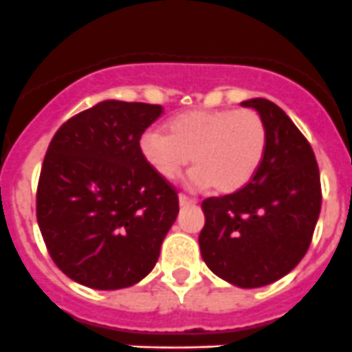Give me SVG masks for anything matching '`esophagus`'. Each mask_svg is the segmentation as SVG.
<instances>
[{"label": "esophagus", "mask_w": 352, "mask_h": 352, "mask_svg": "<svg viewBox=\"0 0 352 352\" xmlns=\"http://www.w3.org/2000/svg\"><path fill=\"white\" fill-rule=\"evenodd\" d=\"M197 201L192 199V197L186 196V194H180L179 196V204L180 206H189V204H196Z\"/></svg>", "instance_id": "1"}]
</instances>
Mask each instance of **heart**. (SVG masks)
Listing matches in <instances>:
<instances>
[{"label":"heart","mask_w":352,"mask_h":352,"mask_svg":"<svg viewBox=\"0 0 352 352\" xmlns=\"http://www.w3.org/2000/svg\"><path fill=\"white\" fill-rule=\"evenodd\" d=\"M268 132L254 110H190L168 122V132L148 131L141 153L162 179L180 175L192 156L189 184L235 192L252 180L267 153Z\"/></svg>","instance_id":"obj_1"}]
</instances>
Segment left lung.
I'll return each mask as SVG.
<instances>
[{"label":"left lung","mask_w":352,"mask_h":352,"mask_svg":"<svg viewBox=\"0 0 352 352\" xmlns=\"http://www.w3.org/2000/svg\"><path fill=\"white\" fill-rule=\"evenodd\" d=\"M267 125L268 144L258 173L234 194L208 197L201 208V256L232 285H268L298 267L311 244L322 208L315 153L282 108L263 98L242 101Z\"/></svg>","instance_id":"8db88e82"}]
</instances>
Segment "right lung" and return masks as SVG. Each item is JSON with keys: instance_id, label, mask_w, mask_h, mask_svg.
Returning <instances> with one entry per match:
<instances>
[{"instance_id": "obj_1", "label": "right lung", "mask_w": 352, "mask_h": 352, "mask_svg": "<svg viewBox=\"0 0 352 352\" xmlns=\"http://www.w3.org/2000/svg\"><path fill=\"white\" fill-rule=\"evenodd\" d=\"M160 104L107 100L65 122L51 139L36 214L51 259L100 291L131 287L158 261L179 214L175 187L141 153Z\"/></svg>"}]
</instances>
